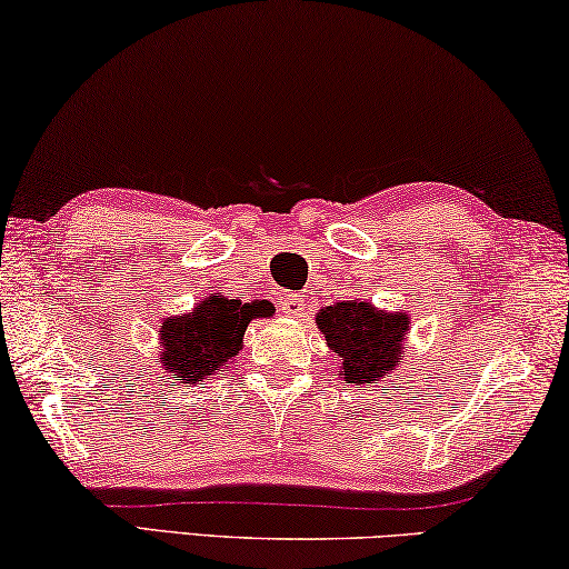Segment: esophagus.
Returning a JSON list of instances; mask_svg holds the SVG:
<instances>
[{"label":"esophagus","mask_w":569,"mask_h":569,"mask_svg":"<svg viewBox=\"0 0 569 569\" xmlns=\"http://www.w3.org/2000/svg\"><path fill=\"white\" fill-rule=\"evenodd\" d=\"M278 306H281V311L286 313V317H301V313L306 311V299L299 293H286V296H281Z\"/></svg>","instance_id":"esophagus-1"}]
</instances>
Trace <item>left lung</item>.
Instances as JSON below:
<instances>
[{"mask_svg":"<svg viewBox=\"0 0 569 569\" xmlns=\"http://www.w3.org/2000/svg\"><path fill=\"white\" fill-rule=\"evenodd\" d=\"M329 349L341 359V375L351 385H372L390 377L405 351L410 317L380 311L369 301H339L317 313Z\"/></svg>","mask_w":569,"mask_h":569,"instance_id":"8db88e82","label":"left lung"}]
</instances>
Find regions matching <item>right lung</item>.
Here are the masks:
<instances>
[{
	"label": "right lung",
	"instance_id": "1",
	"mask_svg": "<svg viewBox=\"0 0 569 569\" xmlns=\"http://www.w3.org/2000/svg\"><path fill=\"white\" fill-rule=\"evenodd\" d=\"M256 317H266L260 303H240L224 296H207L182 317L164 319L159 329V362L184 385L222 372L240 355L242 333Z\"/></svg>",
	"mask_w": 569,
	"mask_h": 569
}]
</instances>
